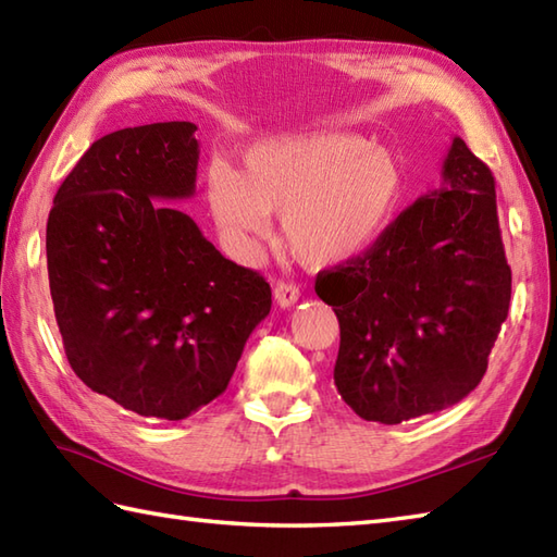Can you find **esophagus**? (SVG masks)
I'll return each instance as SVG.
<instances>
[{
  "instance_id": "34e87169",
  "label": "esophagus",
  "mask_w": 557,
  "mask_h": 557,
  "mask_svg": "<svg viewBox=\"0 0 557 557\" xmlns=\"http://www.w3.org/2000/svg\"><path fill=\"white\" fill-rule=\"evenodd\" d=\"M273 296H275V304H277L280 308H289V306H294L296 301H299L301 292H299V287H296V284H292V282H277Z\"/></svg>"
}]
</instances>
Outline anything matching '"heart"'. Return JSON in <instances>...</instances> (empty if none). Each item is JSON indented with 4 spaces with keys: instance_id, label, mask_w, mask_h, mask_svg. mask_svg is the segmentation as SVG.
<instances>
[{
    "instance_id": "obj_1",
    "label": "heart",
    "mask_w": 557,
    "mask_h": 557,
    "mask_svg": "<svg viewBox=\"0 0 557 557\" xmlns=\"http://www.w3.org/2000/svg\"><path fill=\"white\" fill-rule=\"evenodd\" d=\"M404 199V171L394 153L368 139L315 131L265 139L244 151L242 173L213 163L206 201L232 251L268 237L282 215V237L296 261L332 268L377 244Z\"/></svg>"
}]
</instances>
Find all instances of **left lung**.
I'll list each match as a JSON object with an SVG mask.
<instances>
[{"instance_id": "obj_1", "label": "left lung", "mask_w": 557, "mask_h": 557, "mask_svg": "<svg viewBox=\"0 0 557 557\" xmlns=\"http://www.w3.org/2000/svg\"><path fill=\"white\" fill-rule=\"evenodd\" d=\"M510 282L494 175L454 137L438 189L408 206L368 253L315 280L339 320L342 398L382 424L458 404L484 377Z\"/></svg>"}]
</instances>
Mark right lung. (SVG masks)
<instances>
[{
  "mask_svg": "<svg viewBox=\"0 0 557 557\" xmlns=\"http://www.w3.org/2000/svg\"><path fill=\"white\" fill-rule=\"evenodd\" d=\"M197 125L97 139L59 187L47 270L69 363L145 418L185 420L227 389L270 313V284L227 261L173 203L194 197Z\"/></svg>",
  "mask_w": 557,
  "mask_h": 557,
  "instance_id": "right-lung-1",
  "label": "right lung"
}]
</instances>
